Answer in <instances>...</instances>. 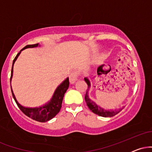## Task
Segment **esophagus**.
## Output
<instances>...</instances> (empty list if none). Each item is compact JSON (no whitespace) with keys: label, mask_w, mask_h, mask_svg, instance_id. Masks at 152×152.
Listing matches in <instances>:
<instances>
[{"label":"esophagus","mask_w":152,"mask_h":152,"mask_svg":"<svg viewBox=\"0 0 152 152\" xmlns=\"http://www.w3.org/2000/svg\"><path fill=\"white\" fill-rule=\"evenodd\" d=\"M78 71H72V72L71 73L70 76H69V81H70L71 84H73V83H74L76 81L78 77Z\"/></svg>","instance_id":"34e87169"}]
</instances>
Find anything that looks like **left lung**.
<instances>
[{
    "label": "left lung",
    "instance_id": "obj_1",
    "mask_svg": "<svg viewBox=\"0 0 152 152\" xmlns=\"http://www.w3.org/2000/svg\"><path fill=\"white\" fill-rule=\"evenodd\" d=\"M85 81L86 82V83L88 84V89L86 90V95H85V101L88 106V107L89 108V109L94 114L99 115L100 116H103V117H111V116H114L115 115H116L124 107L121 108V109H105L104 108H102V106H99L95 102H94L92 99H91L88 96V91H89V88L91 86V83L89 79L88 78H84Z\"/></svg>",
    "mask_w": 152,
    "mask_h": 152
}]
</instances>
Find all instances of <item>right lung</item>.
Instances as JSON below:
<instances>
[{
	"instance_id": "obj_1",
	"label": "right lung",
	"mask_w": 152,
	"mask_h": 152,
	"mask_svg": "<svg viewBox=\"0 0 152 152\" xmlns=\"http://www.w3.org/2000/svg\"><path fill=\"white\" fill-rule=\"evenodd\" d=\"M38 46H40L38 43L33 45H27V46L24 47L23 48H22V49L20 50V52L17 54L16 56L15 57L14 60H13V66H12L11 69V75H10V81H11L12 77H13V65H14V63L15 61H16V59L18 58V56L20 55V52H21L23 50L26 49V48H35V47ZM69 78H67L66 80H64L58 87H57V88L56 89L55 92H54L53 96H52L50 102H48L47 104L42 106L35 108L24 107V106L20 105V104L18 102V101L16 100V98H15L14 94H13L12 88L11 91L12 95H13V99H14L15 103H16V104L18 105L19 109H20V111H21L24 114L26 115L27 116H28V117H30L31 118H32V119L35 120V121H37L39 122H46L49 121L51 118H53L55 116H56V114L60 111L61 108L62 102L64 96V94H65L66 91L69 88Z\"/></svg>"
}]
</instances>
